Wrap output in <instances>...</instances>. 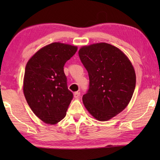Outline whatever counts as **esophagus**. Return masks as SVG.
<instances>
[{"label":"esophagus","instance_id":"obj_1","mask_svg":"<svg viewBox=\"0 0 160 160\" xmlns=\"http://www.w3.org/2000/svg\"><path fill=\"white\" fill-rule=\"evenodd\" d=\"M74 97H75V98H79V97H80V92H75L74 93Z\"/></svg>","mask_w":160,"mask_h":160}]
</instances>
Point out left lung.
Returning <instances> with one entry per match:
<instances>
[{
	"label": "left lung",
	"instance_id": "8db88e82",
	"mask_svg": "<svg viewBox=\"0 0 160 160\" xmlns=\"http://www.w3.org/2000/svg\"><path fill=\"white\" fill-rule=\"evenodd\" d=\"M78 53L90 78L83 104L94 118L107 121L131 101L136 82L134 68L122 51L107 43L83 46Z\"/></svg>",
	"mask_w": 160,
	"mask_h": 160
}]
</instances>
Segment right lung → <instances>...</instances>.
<instances>
[{"label":"right lung","instance_id":"1","mask_svg":"<svg viewBox=\"0 0 160 160\" xmlns=\"http://www.w3.org/2000/svg\"><path fill=\"white\" fill-rule=\"evenodd\" d=\"M78 50L76 46L53 42L29 59L23 80V92L38 118L56 124L66 115L73 94L68 89L63 66Z\"/></svg>","mask_w":160,"mask_h":160}]
</instances>
